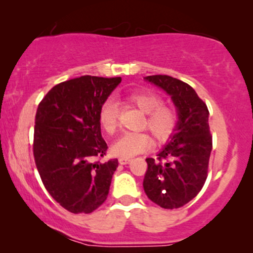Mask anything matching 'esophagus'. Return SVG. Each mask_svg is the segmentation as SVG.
<instances>
[{"instance_id":"1","label":"esophagus","mask_w":253,"mask_h":253,"mask_svg":"<svg viewBox=\"0 0 253 253\" xmlns=\"http://www.w3.org/2000/svg\"><path fill=\"white\" fill-rule=\"evenodd\" d=\"M119 163H120L121 165L128 164L129 163V158H123V157H121V158H119Z\"/></svg>"}]
</instances>
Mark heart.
Wrapping results in <instances>:
<instances>
[{"label":"heart","instance_id":"heart-1","mask_svg":"<svg viewBox=\"0 0 253 253\" xmlns=\"http://www.w3.org/2000/svg\"><path fill=\"white\" fill-rule=\"evenodd\" d=\"M126 100L146 114L143 128H147L159 143L169 140L177 126V113L172 107L162 104V97L152 91H133ZM119 108L114 101H106L98 112V121L107 133L112 134L118 127ZM152 138L145 132L125 133L113 145L115 156L123 158L143 153L152 147Z\"/></svg>","mask_w":253,"mask_h":253}]
</instances>
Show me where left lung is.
Returning <instances> with one entry per match:
<instances>
[{"instance_id":"left-lung-1","label":"left lung","mask_w":253,"mask_h":253,"mask_svg":"<svg viewBox=\"0 0 253 253\" xmlns=\"http://www.w3.org/2000/svg\"><path fill=\"white\" fill-rule=\"evenodd\" d=\"M169 94L178 121L170 141L158 153V161L146 158L144 190L152 202L175 210L195 197L205 185L213 143L207 106L189 84L167 75L145 77Z\"/></svg>"}]
</instances>
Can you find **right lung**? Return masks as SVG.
I'll return each instance as SVG.
<instances>
[{
  "label": "right lung",
  "instance_id": "obj_1",
  "mask_svg": "<svg viewBox=\"0 0 253 253\" xmlns=\"http://www.w3.org/2000/svg\"><path fill=\"white\" fill-rule=\"evenodd\" d=\"M121 77L82 76L54 85L36 114L33 155L40 178L71 213L88 214L106 201L118 159L96 161L108 149L98 112Z\"/></svg>",
  "mask_w": 253,
  "mask_h": 253
}]
</instances>
